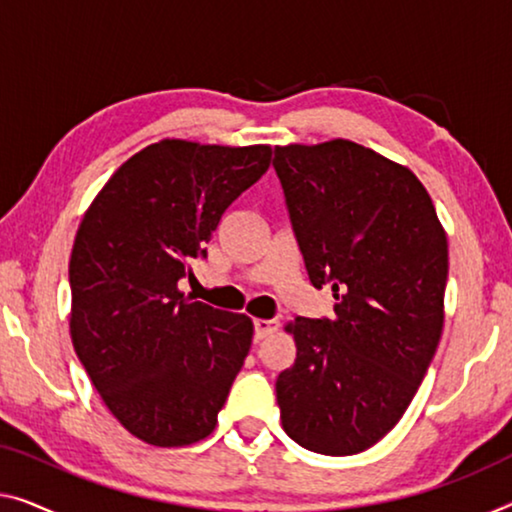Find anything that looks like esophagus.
<instances>
[{
    "label": "esophagus",
    "mask_w": 512,
    "mask_h": 512,
    "mask_svg": "<svg viewBox=\"0 0 512 512\" xmlns=\"http://www.w3.org/2000/svg\"><path fill=\"white\" fill-rule=\"evenodd\" d=\"M255 340H264V338H269L271 333H276L278 331V319H255Z\"/></svg>",
    "instance_id": "obj_1"
}]
</instances>
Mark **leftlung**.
<instances>
[{
    "label": "left lung",
    "instance_id": "1",
    "mask_svg": "<svg viewBox=\"0 0 512 512\" xmlns=\"http://www.w3.org/2000/svg\"><path fill=\"white\" fill-rule=\"evenodd\" d=\"M308 278L331 285L333 319L285 326L296 361L276 381L282 430L322 455L386 437L444 331L448 241L409 167L352 140L276 147Z\"/></svg>",
    "mask_w": 512,
    "mask_h": 512
}]
</instances>
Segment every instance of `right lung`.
I'll return each instance as SVG.
<instances>
[{"label": "right lung", "mask_w": 512, "mask_h": 512, "mask_svg": "<svg viewBox=\"0 0 512 512\" xmlns=\"http://www.w3.org/2000/svg\"><path fill=\"white\" fill-rule=\"evenodd\" d=\"M271 147L160 140L126 160L75 234L71 340L110 414L151 446L209 437L253 342V319L179 292Z\"/></svg>", "instance_id": "obj_1"}]
</instances>
